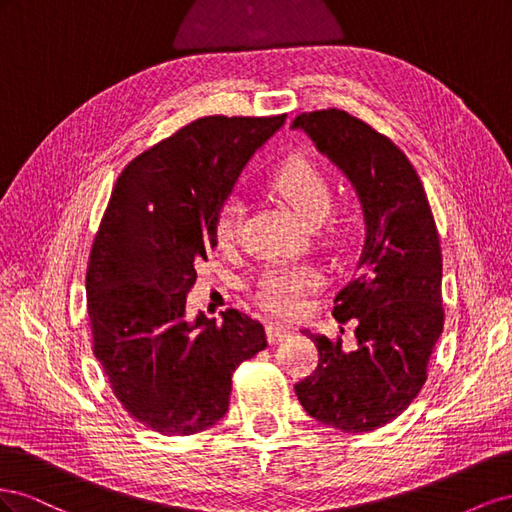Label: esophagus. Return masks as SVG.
Returning <instances> with one entry per match:
<instances>
[{
    "instance_id": "esophagus-1",
    "label": "esophagus",
    "mask_w": 512,
    "mask_h": 512,
    "mask_svg": "<svg viewBox=\"0 0 512 512\" xmlns=\"http://www.w3.org/2000/svg\"><path fill=\"white\" fill-rule=\"evenodd\" d=\"M288 335H290V329L284 327V324H280V322H269L267 324V339L271 344L282 342V339H286Z\"/></svg>"
}]
</instances>
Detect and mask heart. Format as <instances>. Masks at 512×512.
<instances>
[{
  "mask_svg": "<svg viewBox=\"0 0 512 512\" xmlns=\"http://www.w3.org/2000/svg\"><path fill=\"white\" fill-rule=\"evenodd\" d=\"M267 188L297 211L307 224H314L318 235L329 241L342 239L350 228V213L344 207H333L331 177L314 156L305 151H292L267 175ZM243 222V205L237 198H226L213 220L215 245L230 252L239 243ZM318 277L312 269H280L262 277L258 299L273 312L297 314L303 297L314 290Z\"/></svg>",
  "mask_w": 512,
  "mask_h": 512,
  "instance_id": "heart-1",
  "label": "heart"
}]
</instances>
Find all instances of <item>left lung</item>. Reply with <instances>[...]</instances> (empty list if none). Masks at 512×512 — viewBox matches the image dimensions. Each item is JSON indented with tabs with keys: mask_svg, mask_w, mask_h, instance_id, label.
Returning <instances> with one entry per match:
<instances>
[{
	"mask_svg": "<svg viewBox=\"0 0 512 512\" xmlns=\"http://www.w3.org/2000/svg\"><path fill=\"white\" fill-rule=\"evenodd\" d=\"M292 128L344 170L365 213V243L333 316L352 318L356 350L339 335H309L318 367L294 384L316 421L369 433L404 412L427 380L429 356L444 329L442 250L421 177L389 136L342 108L301 113Z\"/></svg>",
	"mask_w": 512,
	"mask_h": 512,
	"instance_id": "8db88e82",
	"label": "left lung"
}]
</instances>
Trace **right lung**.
I'll return each mask as SVG.
<instances>
[{"label":"right lung","instance_id":"1","mask_svg":"<svg viewBox=\"0 0 512 512\" xmlns=\"http://www.w3.org/2000/svg\"><path fill=\"white\" fill-rule=\"evenodd\" d=\"M284 115L200 117L121 170L87 265L91 348L134 421L192 436L226 414L235 369L267 348L237 309L218 324L185 320L196 267L215 247L213 220L252 153Z\"/></svg>","mask_w":512,"mask_h":512}]
</instances>
